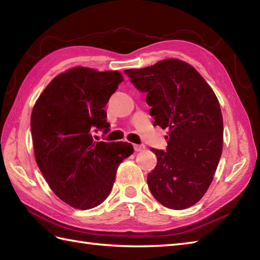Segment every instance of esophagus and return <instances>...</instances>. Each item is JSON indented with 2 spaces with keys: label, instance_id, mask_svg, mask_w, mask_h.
Wrapping results in <instances>:
<instances>
[{
  "label": "esophagus",
  "instance_id": "esophagus-1",
  "mask_svg": "<svg viewBox=\"0 0 260 260\" xmlns=\"http://www.w3.org/2000/svg\"><path fill=\"white\" fill-rule=\"evenodd\" d=\"M134 150L135 152H142L145 150V145L143 144H134Z\"/></svg>",
  "mask_w": 260,
  "mask_h": 260
}]
</instances>
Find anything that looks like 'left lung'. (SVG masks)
I'll use <instances>...</instances> for the list:
<instances>
[{"label":"left lung","instance_id":"1","mask_svg":"<svg viewBox=\"0 0 260 260\" xmlns=\"http://www.w3.org/2000/svg\"><path fill=\"white\" fill-rule=\"evenodd\" d=\"M124 73L146 93L154 125L170 131L167 151L151 148L157 164L147 175L148 187L164 207L189 208L207 192L221 157L223 120L218 98L203 77L179 59Z\"/></svg>","mask_w":260,"mask_h":260}]
</instances>
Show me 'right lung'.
I'll return each mask as SVG.
<instances>
[{"instance_id":"right-lung-1","label":"right lung","mask_w":260,"mask_h":260,"mask_svg":"<svg viewBox=\"0 0 260 260\" xmlns=\"http://www.w3.org/2000/svg\"><path fill=\"white\" fill-rule=\"evenodd\" d=\"M121 81L118 71L69 69L54 77L32 109L38 167L54 194L76 209L104 202L118 165L134 152L129 143L96 142L91 135L109 131L104 108Z\"/></svg>"}]
</instances>
